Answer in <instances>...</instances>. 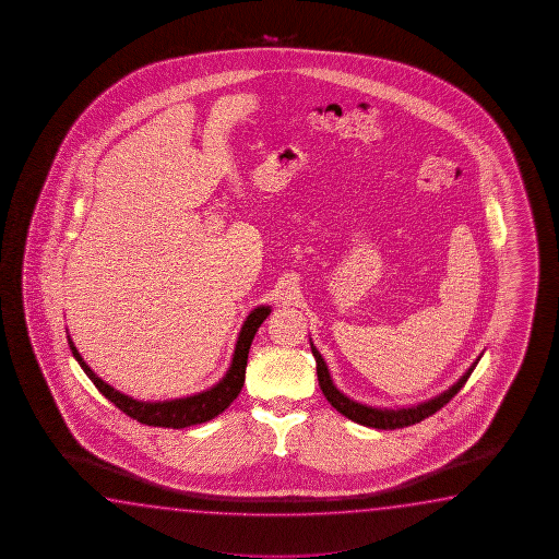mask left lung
I'll list each match as a JSON object with an SVG mask.
<instances>
[{"label": "left lung", "mask_w": 559, "mask_h": 559, "mask_svg": "<svg viewBox=\"0 0 559 559\" xmlns=\"http://www.w3.org/2000/svg\"><path fill=\"white\" fill-rule=\"evenodd\" d=\"M312 356L317 360V376H319V385H321L322 393L326 401L331 403L332 407L336 408L341 415L350 418L358 425L369 426V428H378V430H395V428H405V426L417 425L420 420L435 415L436 411L444 407L445 403H450V399L454 397L460 389L464 388L465 381L472 376L477 361L481 360V356L469 366L462 378L455 381L452 388L436 395V397L428 399L425 403H418L413 407L403 408H381L369 407V405H361L354 399L346 397L341 389L332 383L331 371L326 361L322 360L321 352L314 348L311 342Z\"/></svg>", "instance_id": "left-lung-1"}]
</instances>
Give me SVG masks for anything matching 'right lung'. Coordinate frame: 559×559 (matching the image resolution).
<instances>
[{"instance_id":"1","label":"right lung","mask_w":559,"mask_h":559,"mask_svg":"<svg viewBox=\"0 0 559 559\" xmlns=\"http://www.w3.org/2000/svg\"><path fill=\"white\" fill-rule=\"evenodd\" d=\"M270 312H272V309L267 305H260L248 314L247 321H245L240 334H238L237 348L233 354L230 368L217 385H213L207 391L195 393V395H190V397L170 399V401H154V403H151V401H139V399L124 395L121 391L111 388L109 383H105L104 379L95 376L92 368L80 356V352L76 350L70 334H68V344H70V350L74 354L78 364L84 369L85 376L92 379L95 388L99 389V393L105 395V399H109L115 407L121 408L124 415L139 420L142 425L162 426V428H186V426L201 425V423H207L211 418L217 417L238 397L240 389L245 385L250 344L254 341V334L260 329V324L265 321V317Z\"/></svg>"}]
</instances>
